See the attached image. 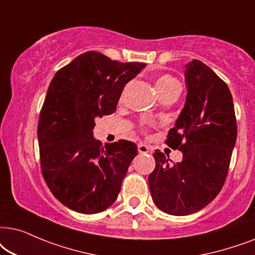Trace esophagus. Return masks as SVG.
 Masks as SVG:
<instances>
[{"label":"esophagus","mask_w":255,"mask_h":255,"mask_svg":"<svg viewBox=\"0 0 255 255\" xmlns=\"http://www.w3.org/2000/svg\"><path fill=\"white\" fill-rule=\"evenodd\" d=\"M137 150H138V152H140V154H148V152L150 151V148H149L147 144L140 143L137 145Z\"/></svg>","instance_id":"esophagus-1"}]
</instances>
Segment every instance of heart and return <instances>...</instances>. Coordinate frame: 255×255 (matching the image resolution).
I'll return each instance as SVG.
<instances>
[{"mask_svg": "<svg viewBox=\"0 0 255 255\" xmlns=\"http://www.w3.org/2000/svg\"><path fill=\"white\" fill-rule=\"evenodd\" d=\"M176 85H179L178 81L176 80L174 77L169 76V74H163V76L159 77L155 83L157 93H161L163 91H167L169 88L176 86Z\"/></svg>", "mask_w": 255, "mask_h": 255, "instance_id": "b5f03b06", "label": "heart"}]
</instances>
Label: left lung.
Returning a JSON list of instances; mask_svg holds the SVG:
<instances>
[{
    "label": "left lung",
    "mask_w": 255,
    "mask_h": 255,
    "mask_svg": "<svg viewBox=\"0 0 255 255\" xmlns=\"http://www.w3.org/2000/svg\"><path fill=\"white\" fill-rule=\"evenodd\" d=\"M188 93L175 127L165 141L182 151L170 164L169 155L155 150L149 189L155 205L174 216L195 213L222 190L237 140L233 99L225 81L208 65L193 59L185 65Z\"/></svg>",
    "instance_id": "left-lung-1"
}]
</instances>
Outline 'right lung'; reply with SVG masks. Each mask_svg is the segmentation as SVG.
<instances>
[{
	"label": "right lung",
	"mask_w": 255,
	"mask_h": 255,
	"mask_svg": "<svg viewBox=\"0 0 255 255\" xmlns=\"http://www.w3.org/2000/svg\"><path fill=\"white\" fill-rule=\"evenodd\" d=\"M144 66L87 51L51 80L37 129L40 168L52 195L73 211L92 215L117 201L137 145H103L93 137L94 120L114 113L126 84Z\"/></svg>",
	"instance_id": "right-lung-1"
}]
</instances>
